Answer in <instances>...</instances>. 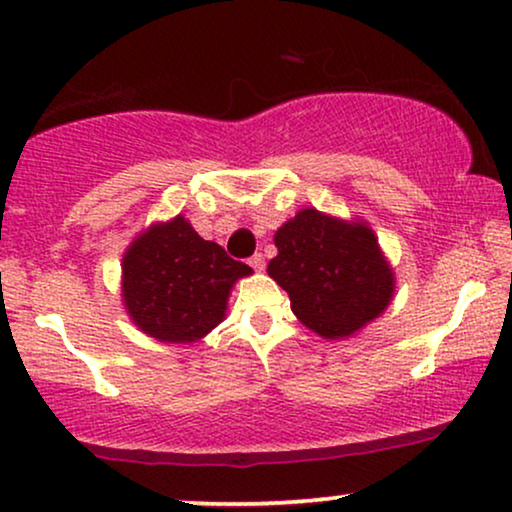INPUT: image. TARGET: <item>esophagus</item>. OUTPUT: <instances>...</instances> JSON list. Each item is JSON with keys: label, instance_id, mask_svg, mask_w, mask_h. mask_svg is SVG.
Wrapping results in <instances>:
<instances>
[{"label": "esophagus", "instance_id": "1", "mask_svg": "<svg viewBox=\"0 0 512 512\" xmlns=\"http://www.w3.org/2000/svg\"><path fill=\"white\" fill-rule=\"evenodd\" d=\"M248 264L255 271H264V267H267V262H264V255H260V252H255V255H252L248 260Z\"/></svg>", "mask_w": 512, "mask_h": 512}]
</instances>
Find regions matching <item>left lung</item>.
Here are the masks:
<instances>
[{
  "label": "left lung",
  "mask_w": 512,
  "mask_h": 512,
  "mask_svg": "<svg viewBox=\"0 0 512 512\" xmlns=\"http://www.w3.org/2000/svg\"><path fill=\"white\" fill-rule=\"evenodd\" d=\"M269 276L290 295L295 316L325 339L358 332L393 299L395 278L365 222H344L316 208L276 231Z\"/></svg>",
  "instance_id": "left-lung-1"
}]
</instances>
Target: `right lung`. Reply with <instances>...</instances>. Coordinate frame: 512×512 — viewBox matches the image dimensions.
<instances>
[{
	"mask_svg": "<svg viewBox=\"0 0 512 512\" xmlns=\"http://www.w3.org/2000/svg\"><path fill=\"white\" fill-rule=\"evenodd\" d=\"M121 269L128 316L145 335L168 344L206 337L224 320L234 283L252 274L222 245L203 241L182 215L135 238Z\"/></svg>",
	"mask_w": 512,
	"mask_h": 512,
	"instance_id": "1",
	"label": "right lung"
}]
</instances>
